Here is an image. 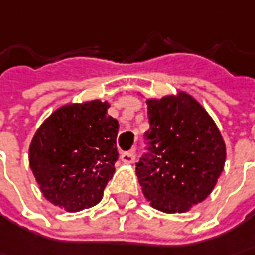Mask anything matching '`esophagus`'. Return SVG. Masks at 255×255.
<instances>
[{
	"instance_id": "esophagus-1",
	"label": "esophagus",
	"mask_w": 255,
	"mask_h": 255,
	"mask_svg": "<svg viewBox=\"0 0 255 255\" xmlns=\"http://www.w3.org/2000/svg\"><path fill=\"white\" fill-rule=\"evenodd\" d=\"M120 158H121V161L124 164H131V162H134V160H135V152L134 151H126V152L121 154Z\"/></svg>"
}]
</instances>
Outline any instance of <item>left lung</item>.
Returning a JSON list of instances; mask_svg holds the SVG:
<instances>
[{
  "label": "left lung",
  "instance_id": "left-lung-1",
  "mask_svg": "<svg viewBox=\"0 0 255 255\" xmlns=\"http://www.w3.org/2000/svg\"><path fill=\"white\" fill-rule=\"evenodd\" d=\"M147 152L137 177L149 205L185 213L204 201L226 164V142L214 120L193 95L180 91L147 100Z\"/></svg>",
  "mask_w": 255,
  "mask_h": 255
}]
</instances>
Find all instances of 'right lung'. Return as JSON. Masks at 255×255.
<instances>
[{"mask_svg":"<svg viewBox=\"0 0 255 255\" xmlns=\"http://www.w3.org/2000/svg\"><path fill=\"white\" fill-rule=\"evenodd\" d=\"M93 100L55 110L29 144V168L51 204L77 213L98 204L118 160V121Z\"/></svg>","mask_w":255,"mask_h":255,"instance_id":"1","label":"right lung"}]
</instances>
